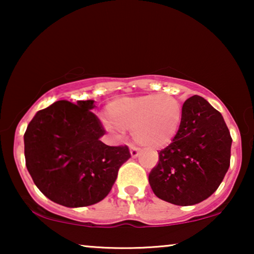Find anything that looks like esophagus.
<instances>
[{
    "mask_svg": "<svg viewBox=\"0 0 254 254\" xmlns=\"http://www.w3.org/2000/svg\"><path fill=\"white\" fill-rule=\"evenodd\" d=\"M129 150H130V156L133 158H136L138 154H140V149L135 147V145H129Z\"/></svg>",
    "mask_w": 254,
    "mask_h": 254,
    "instance_id": "esophagus-1",
    "label": "esophagus"
}]
</instances>
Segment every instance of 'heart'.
I'll return each instance as SVG.
<instances>
[{
    "label": "heart",
    "mask_w": 254,
    "mask_h": 254,
    "mask_svg": "<svg viewBox=\"0 0 254 254\" xmlns=\"http://www.w3.org/2000/svg\"><path fill=\"white\" fill-rule=\"evenodd\" d=\"M106 127L131 129L134 140L150 149L164 148L178 136L184 119L183 103L170 93L124 96L106 104Z\"/></svg>",
    "instance_id": "obj_1"
}]
</instances>
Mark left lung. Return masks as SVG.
Segmentation results:
<instances>
[{
  "mask_svg": "<svg viewBox=\"0 0 254 254\" xmlns=\"http://www.w3.org/2000/svg\"><path fill=\"white\" fill-rule=\"evenodd\" d=\"M183 106L178 136L158 152L149 184L159 199L192 206L220 186L230 166L232 138L222 114L202 97L192 96Z\"/></svg>",
  "mask_w": 254,
  "mask_h": 254,
  "instance_id": "8db88e82",
  "label": "left lung"
}]
</instances>
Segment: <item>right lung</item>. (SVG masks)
Masks as SVG:
<instances>
[{"label": "right lung", "instance_id": "right-lung-1", "mask_svg": "<svg viewBox=\"0 0 254 254\" xmlns=\"http://www.w3.org/2000/svg\"><path fill=\"white\" fill-rule=\"evenodd\" d=\"M93 100H59L38 111L24 134V154L33 183L61 206L86 207L110 193L120 166L130 157L127 145L110 147L91 111Z\"/></svg>", "mask_w": 254, "mask_h": 254}]
</instances>
